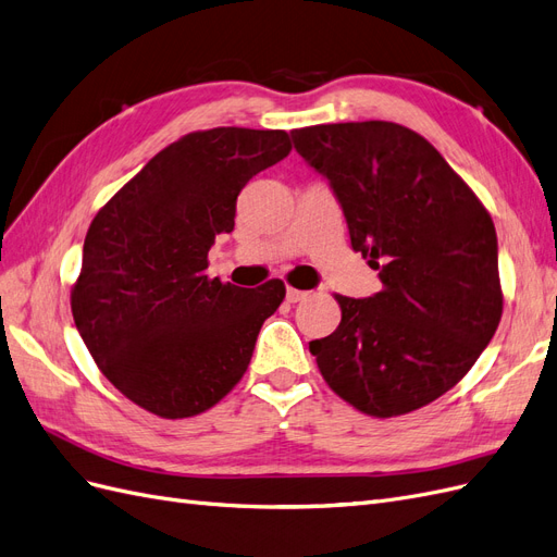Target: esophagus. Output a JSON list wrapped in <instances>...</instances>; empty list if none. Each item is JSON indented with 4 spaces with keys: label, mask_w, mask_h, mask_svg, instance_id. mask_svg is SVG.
Returning <instances> with one entry per match:
<instances>
[{
    "label": "esophagus",
    "mask_w": 557,
    "mask_h": 557,
    "mask_svg": "<svg viewBox=\"0 0 557 557\" xmlns=\"http://www.w3.org/2000/svg\"><path fill=\"white\" fill-rule=\"evenodd\" d=\"M307 297H309V293H305V290H297V288H288V290H285V299H288L290 305H297V301L307 299Z\"/></svg>",
    "instance_id": "esophagus-1"
}]
</instances>
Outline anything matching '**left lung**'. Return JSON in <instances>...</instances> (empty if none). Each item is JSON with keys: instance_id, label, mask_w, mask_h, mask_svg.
I'll use <instances>...</instances> for the list:
<instances>
[{"instance_id": "obj_1", "label": "left lung", "mask_w": 557, "mask_h": 557, "mask_svg": "<svg viewBox=\"0 0 557 557\" xmlns=\"http://www.w3.org/2000/svg\"><path fill=\"white\" fill-rule=\"evenodd\" d=\"M297 153L342 205L350 246L383 290L336 295L342 323L309 344L332 391L358 411H416L458 383L502 318L491 213L418 132L385 121L293 129Z\"/></svg>"}]
</instances>
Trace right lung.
Returning <instances> with one entry per match:
<instances>
[{"instance_id":"right-lung-1","label":"right lung","mask_w":557,"mask_h":557,"mask_svg":"<svg viewBox=\"0 0 557 557\" xmlns=\"http://www.w3.org/2000/svg\"><path fill=\"white\" fill-rule=\"evenodd\" d=\"M283 129L185 134L99 209L72 290L74 323L102 374L160 418L211 409L248 369L283 281L258 290L209 278L244 185L290 153Z\"/></svg>"}]
</instances>
